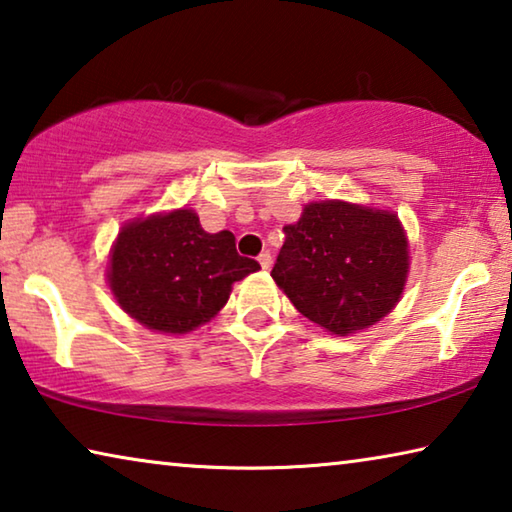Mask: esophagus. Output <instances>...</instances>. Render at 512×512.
Returning <instances> with one entry per match:
<instances>
[{"label":"esophagus","instance_id":"34e87169","mask_svg":"<svg viewBox=\"0 0 512 512\" xmlns=\"http://www.w3.org/2000/svg\"><path fill=\"white\" fill-rule=\"evenodd\" d=\"M257 259H259V264H262L264 271H268V268H271V264H273V257H271V253H268V250H264V253L259 255Z\"/></svg>","mask_w":512,"mask_h":512}]
</instances>
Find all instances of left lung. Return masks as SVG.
I'll return each mask as SVG.
<instances>
[{
  "label": "left lung",
  "instance_id": "left-lung-1",
  "mask_svg": "<svg viewBox=\"0 0 512 512\" xmlns=\"http://www.w3.org/2000/svg\"><path fill=\"white\" fill-rule=\"evenodd\" d=\"M409 244L393 212L343 201L309 203L284 225L273 280L302 316L348 336L375 325L402 298Z\"/></svg>",
  "mask_w": 512,
  "mask_h": 512
}]
</instances>
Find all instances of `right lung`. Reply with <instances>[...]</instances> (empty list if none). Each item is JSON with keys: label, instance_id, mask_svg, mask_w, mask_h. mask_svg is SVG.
<instances>
[{"label": "right lung", "instance_id": "add662e5", "mask_svg": "<svg viewBox=\"0 0 512 512\" xmlns=\"http://www.w3.org/2000/svg\"><path fill=\"white\" fill-rule=\"evenodd\" d=\"M259 271L228 230L210 235L196 212L173 210L126 223L112 246L108 284L119 307L164 334H187L223 309L232 284Z\"/></svg>", "mask_w": 512, "mask_h": 512}]
</instances>
